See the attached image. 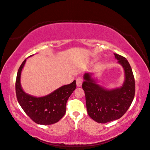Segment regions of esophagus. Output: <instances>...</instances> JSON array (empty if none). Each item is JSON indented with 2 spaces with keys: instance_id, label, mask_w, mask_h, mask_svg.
Returning <instances> with one entry per match:
<instances>
[{
  "instance_id": "obj_1",
  "label": "esophagus",
  "mask_w": 150,
  "mask_h": 150,
  "mask_svg": "<svg viewBox=\"0 0 150 150\" xmlns=\"http://www.w3.org/2000/svg\"><path fill=\"white\" fill-rule=\"evenodd\" d=\"M82 82H83V79L81 77H79L77 79V86L78 87H81L82 84Z\"/></svg>"
}]
</instances>
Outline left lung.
Returning a JSON list of instances; mask_svg holds the SVG:
<instances>
[{
    "mask_svg": "<svg viewBox=\"0 0 150 150\" xmlns=\"http://www.w3.org/2000/svg\"><path fill=\"white\" fill-rule=\"evenodd\" d=\"M114 55L125 73V80L120 88L106 90L96 83L91 73H86L84 75L82 87L88 115L98 123L120 119L129 109L135 96V79L131 66L125 57Z\"/></svg>",
    "mask_w": 150,
    "mask_h": 150,
    "instance_id": "8db88e82",
    "label": "left lung"
}]
</instances>
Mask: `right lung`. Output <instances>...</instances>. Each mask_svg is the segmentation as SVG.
I'll use <instances>...</instances> for the list:
<instances>
[{
  "label": "right lung",
  "instance_id": "1",
  "mask_svg": "<svg viewBox=\"0 0 150 150\" xmlns=\"http://www.w3.org/2000/svg\"><path fill=\"white\" fill-rule=\"evenodd\" d=\"M26 61L25 59L22 63L16 79L15 91L18 103L28 116L35 123L42 125L55 124L65 115L67 100L75 90L76 81L62 86L46 96H31L25 93L21 85V71Z\"/></svg>",
  "mask_w": 150,
  "mask_h": 150
}]
</instances>
